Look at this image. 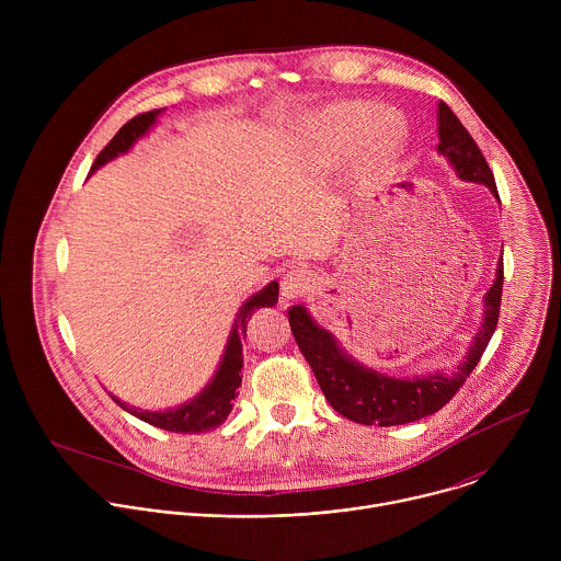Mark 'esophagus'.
I'll use <instances>...</instances> for the list:
<instances>
[{
	"label": "esophagus",
	"instance_id": "obj_1",
	"mask_svg": "<svg viewBox=\"0 0 561 561\" xmlns=\"http://www.w3.org/2000/svg\"><path fill=\"white\" fill-rule=\"evenodd\" d=\"M314 288V277L306 268H293L282 277V299H297Z\"/></svg>",
	"mask_w": 561,
	"mask_h": 561
}]
</instances>
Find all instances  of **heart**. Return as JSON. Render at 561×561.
Instances as JSON below:
<instances>
[{"label":"heart","instance_id":"obj_1","mask_svg":"<svg viewBox=\"0 0 561 561\" xmlns=\"http://www.w3.org/2000/svg\"><path fill=\"white\" fill-rule=\"evenodd\" d=\"M364 113V108H357V106H348V108H344L342 113H340V117L342 119H353V117H359ZM383 141H386V148L388 150H394L397 148V144H399V130L392 126V128H388L386 130V135H383Z\"/></svg>","mask_w":561,"mask_h":561}]
</instances>
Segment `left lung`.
<instances>
[{
	"mask_svg": "<svg viewBox=\"0 0 561 561\" xmlns=\"http://www.w3.org/2000/svg\"><path fill=\"white\" fill-rule=\"evenodd\" d=\"M437 150L448 157L457 175L466 182L484 184L500 199L493 171L486 164V157L479 150L470 133L457 119V115L439 102L437 106ZM504 286V262L497 264V279L484 297V324L474 335V342L466 359L457 370L446 375H428L413 379H397L379 375L353 357H348L335 342V337L319 329L304 306L288 308V324L293 337L310 364L319 388H322L329 404L351 422L366 426H399L428 417L444 409L455 392L463 386L477 362L482 359L500 319Z\"/></svg>",
	"mask_w": 561,
	"mask_h": 561,
	"instance_id": "obj_1",
	"label": "left lung"
}]
</instances>
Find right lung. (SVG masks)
Here are the masks:
<instances>
[{
  "mask_svg": "<svg viewBox=\"0 0 561 561\" xmlns=\"http://www.w3.org/2000/svg\"><path fill=\"white\" fill-rule=\"evenodd\" d=\"M162 113V108H154L148 113H139L133 119H128L117 135L104 146V150L98 154L95 164L91 167V171H98L100 167H104L106 162H111L113 157H117L119 152H126L135 139H139L141 135H146V130L154 124L157 115ZM277 295H279V284L271 282L266 288H262L257 295H253L242 308L237 312V319L232 324L228 344H226V353L224 359L213 377V381L193 399V402L175 409V411H164V413H148V411H139L133 409L128 404H124L122 399L113 397L115 404H119V409H124L126 413L139 417L141 422L164 428L171 433H204L210 428H217L230 413L232 409V399L237 394V388L242 386V366H244V355H242V340L247 337V327L249 319L257 308L264 306H275L277 304Z\"/></svg>",
  "mask_w": 561,
  "mask_h": 561,
  "instance_id": "1",
  "label": "right lung"
}]
</instances>
